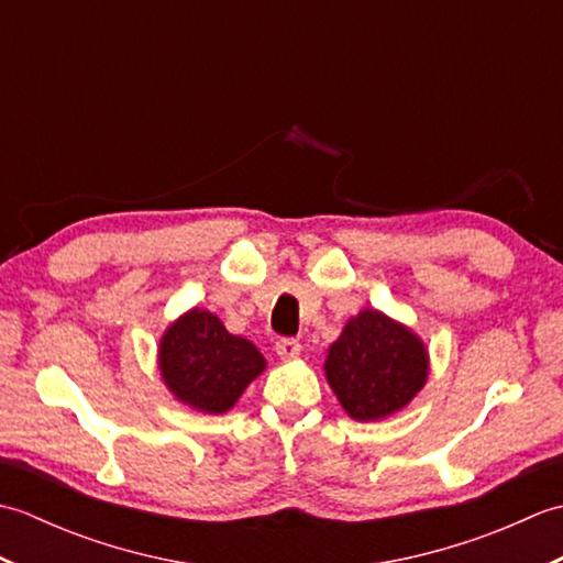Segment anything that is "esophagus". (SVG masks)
I'll return each mask as SVG.
<instances>
[{
  "instance_id": "obj_1",
  "label": "esophagus",
  "mask_w": 563,
  "mask_h": 563,
  "mask_svg": "<svg viewBox=\"0 0 563 563\" xmlns=\"http://www.w3.org/2000/svg\"><path fill=\"white\" fill-rule=\"evenodd\" d=\"M300 351H302V345H300V341H297V339L275 341V353H278L283 361H295V357L300 355Z\"/></svg>"
}]
</instances>
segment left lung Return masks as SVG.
I'll list each match as a JSON object with an SVG mask.
<instances>
[{"mask_svg":"<svg viewBox=\"0 0 563 563\" xmlns=\"http://www.w3.org/2000/svg\"><path fill=\"white\" fill-rule=\"evenodd\" d=\"M430 369L426 343L401 321L365 307L329 345L324 375L355 421H382L409 406Z\"/></svg>","mask_w":563,"mask_h":563,"instance_id":"left-lung-1","label":"left lung"}]
</instances>
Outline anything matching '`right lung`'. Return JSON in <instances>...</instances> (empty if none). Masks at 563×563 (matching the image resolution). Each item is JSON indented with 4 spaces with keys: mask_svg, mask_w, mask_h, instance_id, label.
<instances>
[{
    "mask_svg": "<svg viewBox=\"0 0 563 563\" xmlns=\"http://www.w3.org/2000/svg\"><path fill=\"white\" fill-rule=\"evenodd\" d=\"M157 365L176 401L218 416L230 411L266 369V357L208 309L194 307L162 333Z\"/></svg>",
    "mask_w": 563,
    "mask_h": 563,
    "instance_id": "obj_1",
    "label": "right lung"
}]
</instances>
